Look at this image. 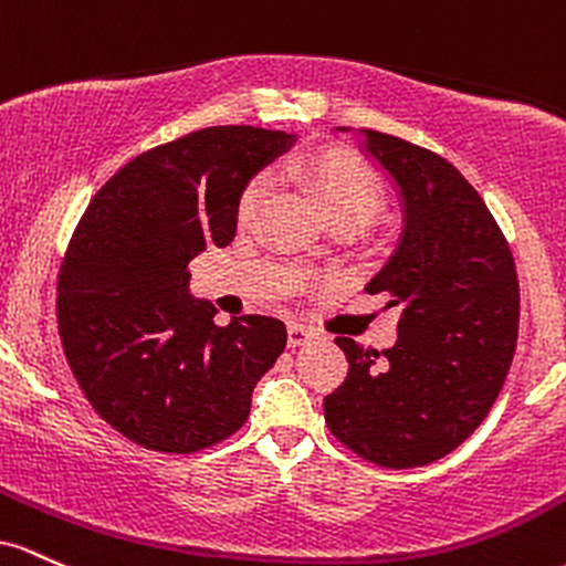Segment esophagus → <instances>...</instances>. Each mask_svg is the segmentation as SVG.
<instances>
[{"instance_id": "esophagus-1", "label": "esophagus", "mask_w": 566, "mask_h": 566, "mask_svg": "<svg viewBox=\"0 0 566 566\" xmlns=\"http://www.w3.org/2000/svg\"><path fill=\"white\" fill-rule=\"evenodd\" d=\"M313 328L302 326V323H291L289 326V347H302L313 339Z\"/></svg>"}]
</instances>
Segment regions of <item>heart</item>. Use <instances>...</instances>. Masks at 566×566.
<instances>
[{
	"label": "heart",
	"mask_w": 566,
	"mask_h": 566,
	"mask_svg": "<svg viewBox=\"0 0 566 566\" xmlns=\"http://www.w3.org/2000/svg\"><path fill=\"white\" fill-rule=\"evenodd\" d=\"M289 176L294 181L307 184L321 198L326 216L334 227H366L374 216L382 211L385 189L374 168L360 157L342 149H323L304 155L289 165ZM270 195V181L253 179L245 187L238 206L240 224H251L259 208Z\"/></svg>",
	"instance_id": "1"
}]
</instances>
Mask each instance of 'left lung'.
<instances>
[{
  "mask_svg": "<svg viewBox=\"0 0 566 566\" xmlns=\"http://www.w3.org/2000/svg\"><path fill=\"white\" fill-rule=\"evenodd\" d=\"M364 146L403 202L401 243L366 285L401 310L398 342L377 353L336 336L350 368L323 415L374 465L420 468L454 452L503 390L518 339L516 264L452 163L379 130H364Z\"/></svg>",
  "mask_w": 566,
  "mask_h": 566,
  "instance_id": "obj_1",
  "label": "left lung"
}]
</instances>
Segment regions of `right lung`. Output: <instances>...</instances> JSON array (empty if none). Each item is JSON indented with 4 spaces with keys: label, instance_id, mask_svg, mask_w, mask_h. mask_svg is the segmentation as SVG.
I'll list each match as a JSON object with an SVG mask.
<instances>
[{
    "label": "right lung",
    "instance_id": "right-lung-1",
    "mask_svg": "<svg viewBox=\"0 0 566 566\" xmlns=\"http://www.w3.org/2000/svg\"><path fill=\"white\" fill-rule=\"evenodd\" d=\"M294 144L216 125L117 170L82 213L59 275V334L95 415L138 447L192 454L243 428L251 392L285 347L277 317L213 323L187 266L232 243L253 174Z\"/></svg>",
    "mask_w": 566,
    "mask_h": 566
}]
</instances>
